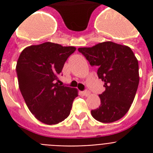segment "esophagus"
Segmentation results:
<instances>
[{
  "label": "esophagus",
  "mask_w": 153,
  "mask_h": 153,
  "mask_svg": "<svg viewBox=\"0 0 153 153\" xmlns=\"http://www.w3.org/2000/svg\"><path fill=\"white\" fill-rule=\"evenodd\" d=\"M82 94H83V95H85V96H88L89 94H90V91H87V90H86V91H82Z\"/></svg>",
  "instance_id": "obj_1"
}]
</instances>
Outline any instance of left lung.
<instances>
[{"label":"left lung","mask_w":153,"mask_h":153,"mask_svg":"<svg viewBox=\"0 0 153 153\" xmlns=\"http://www.w3.org/2000/svg\"><path fill=\"white\" fill-rule=\"evenodd\" d=\"M78 50L91 66L98 67V78L105 82L100 106L91 110L93 117L102 123L121 119L130 108L139 85V66L133 51L110 41Z\"/></svg>","instance_id":"8db88e82"}]
</instances>
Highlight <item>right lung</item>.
I'll return each instance as SVG.
<instances>
[{"mask_svg":"<svg viewBox=\"0 0 153 153\" xmlns=\"http://www.w3.org/2000/svg\"><path fill=\"white\" fill-rule=\"evenodd\" d=\"M75 50L46 42L27 47L19 56L16 68L19 88L31 113L43 123H59L71 113L78 91L59 84L58 76Z\"/></svg>","mask_w":153,"mask_h":153,"instance_id":"obj_1","label":"right lung"}]
</instances>
